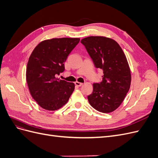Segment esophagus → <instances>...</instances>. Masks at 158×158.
Returning a JSON list of instances; mask_svg holds the SVG:
<instances>
[{
  "label": "esophagus",
  "mask_w": 158,
  "mask_h": 158,
  "mask_svg": "<svg viewBox=\"0 0 158 158\" xmlns=\"http://www.w3.org/2000/svg\"><path fill=\"white\" fill-rule=\"evenodd\" d=\"M74 84H75V85H76V86H77V87H80L81 85H82L83 84L82 83L78 82H76Z\"/></svg>",
  "instance_id": "obj_1"
}]
</instances>
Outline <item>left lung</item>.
Returning <instances> with one entry per match:
<instances>
[{"label":"left lung","mask_w":158,"mask_h":158,"mask_svg":"<svg viewBox=\"0 0 158 158\" xmlns=\"http://www.w3.org/2000/svg\"><path fill=\"white\" fill-rule=\"evenodd\" d=\"M81 43L95 67L103 71L102 82L93 84L88 102L99 112L111 113L120 106L130 89L131 74L126 56L120 45L108 37L90 36Z\"/></svg>","instance_id":"obj_1"}]
</instances>
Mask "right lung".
Here are the masks:
<instances>
[{
	"instance_id": "right-lung-1",
	"label": "right lung",
	"mask_w": 158,
	"mask_h": 158,
	"mask_svg": "<svg viewBox=\"0 0 158 158\" xmlns=\"http://www.w3.org/2000/svg\"><path fill=\"white\" fill-rule=\"evenodd\" d=\"M79 38H53L38 44L27 62L26 81L33 99L43 109L55 111L68 102L74 84L56 78Z\"/></svg>"
}]
</instances>
